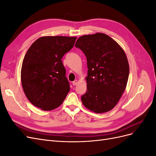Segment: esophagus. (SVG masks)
<instances>
[{"label": "esophagus", "mask_w": 156, "mask_h": 156, "mask_svg": "<svg viewBox=\"0 0 156 156\" xmlns=\"http://www.w3.org/2000/svg\"><path fill=\"white\" fill-rule=\"evenodd\" d=\"M77 83H78V80H75L74 81H73V83H72V84H73V85H74V86H75V85H77Z\"/></svg>", "instance_id": "esophagus-1"}]
</instances>
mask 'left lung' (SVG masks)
<instances>
[{
	"instance_id": "8db88e82",
	"label": "left lung",
	"mask_w": 156,
	"mask_h": 156,
	"mask_svg": "<svg viewBox=\"0 0 156 156\" xmlns=\"http://www.w3.org/2000/svg\"><path fill=\"white\" fill-rule=\"evenodd\" d=\"M75 46L87 60V90L81 96L83 104L96 113L111 111L120 100L128 80L129 67L124 51L110 36L100 32L79 37Z\"/></svg>"
}]
</instances>
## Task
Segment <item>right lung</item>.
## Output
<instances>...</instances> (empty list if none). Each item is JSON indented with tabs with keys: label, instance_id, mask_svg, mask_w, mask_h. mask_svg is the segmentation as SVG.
Here are the masks:
<instances>
[{
	"label": "right lung",
	"instance_id": "right-lung-1",
	"mask_svg": "<svg viewBox=\"0 0 156 156\" xmlns=\"http://www.w3.org/2000/svg\"><path fill=\"white\" fill-rule=\"evenodd\" d=\"M76 37L43 36L28 49L22 64L21 79L28 100L44 111L59 107L69 91L62 62Z\"/></svg>",
	"mask_w": 156,
	"mask_h": 156
}]
</instances>
